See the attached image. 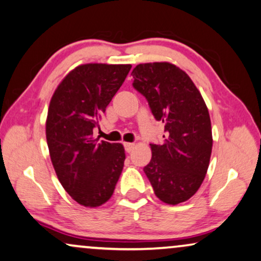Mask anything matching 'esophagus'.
Segmentation results:
<instances>
[{"label":"esophagus","mask_w":261,"mask_h":261,"mask_svg":"<svg viewBox=\"0 0 261 261\" xmlns=\"http://www.w3.org/2000/svg\"><path fill=\"white\" fill-rule=\"evenodd\" d=\"M124 147L126 152H131L133 151V149L135 148V143H124Z\"/></svg>","instance_id":"esophagus-1"}]
</instances>
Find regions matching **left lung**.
<instances>
[{
  "label": "left lung",
  "instance_id": "8db88e82",
  "mask_svg": "<svg viewBox=\"0 0 261 261\" xmlns=\"http://www.w3.org/2000/svg\"><path fill=\"white\" fill-rule=\"evenodd\" d=\"M131 75L134 88L166 131L163 144H150L151 160L143 171L156 197L176 205L190 199L205 178L213 150L209 111L190 76L174 64H138Z\"/></svg>",
  "mask_w": 261,
  "mask_h": 261
}]
</instances>
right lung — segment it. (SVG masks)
I'll return each instance as SVG.
<instances>
[{"instance_id":"right-lung-1","label":"right lung","mask_w":261,"mask_h":261,"mask_svg":"<svg viewBox=\"0 0 261 261\" xmlns=\"http://www.w3.org/2000/svg\"><path fill=\"white\" fill-rule=\"evenodd\" d=\"M130 69V64L79 65L51 98L46 141L52 165L64 190L83 206L106 203L123 171V145L94 140L93 128Z\"/></svg>"}]
</instances>
